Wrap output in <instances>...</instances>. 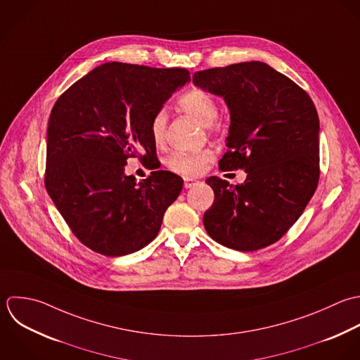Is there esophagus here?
I'll use <instances>...</instances> for the list:
<instances>
[{"label":"esophagus","mask_w":360,"mask_h":360,"mask_svg":"<svg viewBox=\"0 0 360 360\" xmlns=\"http://www.w3.org/2000/svg\"><path fill=\"white\" fill-rule=\"evenodd\" d=\"M196 184H198V181H196V179H192V178H186V179H185V182H184V186H185L186 189H189V188L195 186Z\"/></svg>","instance_id":"1"}]
</instances>
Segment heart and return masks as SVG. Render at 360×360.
<instances>
[{
	"label": "heart",
	"mask_w": 360,
	"mask_h": 360,
	"mask_svg": "<svg viewBox=\"0 0 360 360\" xmlns=\"http://www.w3.org/2000/svg\"><path fill=\"white\" fill-rule=\"evenodd\" d=\"M179 108L189 116L196 119L203 126H212L219 116L217 101L205 89L193 88L179 99ZM167 112L158 110L150 123V133L154 143L160 144L165 137ZM213 158L210 151L200 153H174L167 158V167L179 175L195 176L199 175Z\"/></svg>",
	"instance_id": "heart-1"
}]
</instances>
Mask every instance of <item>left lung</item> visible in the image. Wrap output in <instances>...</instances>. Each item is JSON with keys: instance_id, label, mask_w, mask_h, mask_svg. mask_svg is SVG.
Instances as JSON below:
<instances>
[{"instance_id": "left-lung-1", "label": "left lung", "mask_w": 360, "mask_h": 360, "mask_svg": "<svg viewBox=\"0 0 360 360\" xmlns=\"http://www.w3.org/2000/svg\"><path fill=\"white\" fill-rule=\"evenodd\" d=\"M193 84L221 96L230 110L220 168L247 172L236 186L206 179L214 202L203 216L205 229L231 250L265 248L297 221L317 189V109L304 89L261 61L198 71Z\"/></svg>"}]
</instances>
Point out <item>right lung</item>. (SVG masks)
I'll use <instances>...</instances> for the list:
<instances>
[{
  "label": "right lung",
  "mask_w": 360,
  "mask_h": 360,
  "mask_svg": "<svg viewBox=\"0 0 360 360\" xmlns=\"http://www.w3.org/2000/svg\"><path fill=\"white\" fill-rule=\"evenodd\" d=\"M191 81L185 68L105 63L54 103L47 126L46 191L74 236L106 257L133 254L158 234L184 179L154 171L141 182L124 174L129 157L157 158L154 115Z\"/></svg>",
  "instance_id": "obj_1"
}]
</instances>
